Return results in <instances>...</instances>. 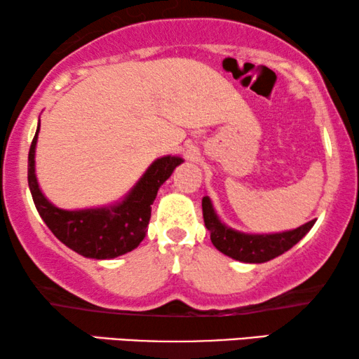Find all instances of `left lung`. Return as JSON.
Segmentation results:
<instances>
[{"label":"left lung","mask_w":359,"mask_h":359,"mask_svg":"<svg viewBox=\"0 0 359 359\" xmlns=\"http://www.w3.org/2000/svg\"><path fill=\"white\" fill-rule=\"evenodd\" d=\"M203 215L214 247L227 257L243 263H264L279 257L306 237L316 224V220H311L301 227L279 233H243L227 227L219 219L209 196L203 198Z\"/></svg>","instance_id":"left-lung-1"}]
</instances>
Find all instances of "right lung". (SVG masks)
Here are the masks:
<instances>
[{
	"instance_id": "obj_1",
	"label": "right lung",
	"mask_w": 359,
	"mask_h": 359,
	"mask_svg": "<svg viewBox=\"0 0 359 359\" xmlns=\"http://www.w3.org/2000/svg\"><path fill=\"white\" fill-rule=\"evenodd\" d=\"M39 129L41 124L37 126L29 149L27 181L37 212L52 233L85 258L111 259L139 247L147 233L151 204L160 186L184 160L173 155L156 158L119 203L102 208L65 210L53 205L39 188L36 176Z\"/></svg>"
}]
</instances>
